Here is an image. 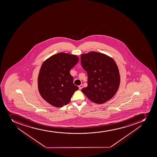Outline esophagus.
<instances>
[{
  "label": "esophagus",
  "mask_w": 157,
  "mask_h": 157,
  "mask_svg": "<svg viewBox=\"0 0 157 157\" xmlns=\"http://www.w3.org/2000/svg\"><path fill=\"white\" fill-rule=\"evenodd\" d=\"M83 88V85L82 84H81V85H80L79 86V89L80 90H81V89Z\"/></svg>",
  "instance_id": "obj_1"
}]
</instances>
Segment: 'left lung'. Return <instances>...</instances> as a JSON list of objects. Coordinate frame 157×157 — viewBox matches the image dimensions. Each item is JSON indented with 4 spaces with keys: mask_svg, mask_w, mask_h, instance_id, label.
I'll use <instances>...</instances> for the list:
<instances>
[{
    "mask_svg": "<svg viewBox=\"0 0 157 157\" xmlns=\"http://www.w3.org/2000/svg\"><path fill=\"white\" fill-rule=\"evenodd\" d=\"M81 62L88 76L87 86L81 91L97 104L109 101L116 93L120 82L114 60L102 53L90 52L81 55Z\"/></svg>",
    "mask_w": 157,
    "mask_h": 157,
    "instance_id": "8db88e82",
    "label": "left lung"
}]
</instances>
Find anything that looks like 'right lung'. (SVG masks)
<instances>
[{
  "mask_svg": "<svg viewBox=\"0 0 157 157\" xmlns=\"http://www.w3.org/2000/svg\"><path fill=\"white\" fill-rule=\"evenodd\" d=\"M79 58L74 55L59 53L42 63L38 77L39 93L52 105L61 107L68 104L77 86L73 83L70 70L77 63Z\"/></svg>",
  "mask_w": 157,
  "mask_h": 157,
  "instance_id": "add662e5",
  "label": "right lung"
}]
</instances>
